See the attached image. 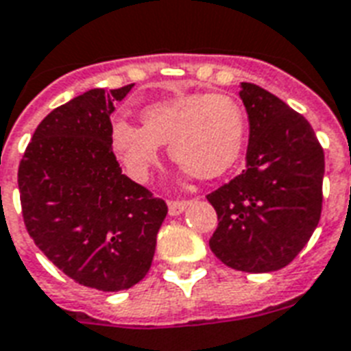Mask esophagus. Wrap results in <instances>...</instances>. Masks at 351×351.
Returning a JSON list of instances; mask_svg holds the SVG:
<instances>
[{
  "instance_id": "1",
  "label": "esophagus",
  "mask_w": 351,
  "mask_h": 351,
  "mask_svg": "<svg viewBox=\"0 0 351 351\" xmlns=\"http://www.w3.org/2000/svg\"><path fill=\"white\" fill-rule=\"evenodd\" d=\"M186 207H189V202H186V199H172V202H168V210H170V215L172 216L181 215Z\"/></svg>"
}]
</instances>
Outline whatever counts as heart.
Wrapping results in <instances>:
<instances>
[{
    "label": "heart",
    "mask_w": 351,
    "mask_h": 351,
    "mask_svg": "<svg viewBox=\"0 0 351 351\" xmlns=\"http://www.w3.org/2000/svg\"><path fill=\"white\" fill-rule=\"evenodd\" d=\"M246 136V116L235 97L191 92L147 105L142 125L114 120L109 141L123 170L135 181H147L168 144L176 165L199 179L222 176L235 165Z\"/></svg>",
    "instance_id": "obj_1"
}]
</instances>
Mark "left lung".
<instances>
[{
	"instance_id": "obj_1",
	"label": "left lung",
	"mask_w": 351,
	"mask_h": 351,
	"mask_svg": "<svg viewBox=\"0 0 351 351\" xmlns=\"http://www.w3.org/2000/svg\"><path fill=\"white\" fill-rule=\"evenodd\" d=\"M250 120L246 170L207 194L218 215L209 246L229 268L279 270L309 242L322 213L324 149L285 101L242 83Z\"/></svg>"
}]
</instances>
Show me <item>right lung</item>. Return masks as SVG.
<instances>
[{
  "instance_id": "1",
  "label": "right lung",
  "mask_w": 351,
  "mask_h": 351,
  "mask_svg": "<svg viewBox=\"0 0 351 351\" xmlns=\"http://www.w3.org/2000/svg\"><path fill=\"white\" fill-rule=\"evenodd\" d=\"M133 85L73 97L38 123L18 166L29 237L60 272L104 292L136 285L154 261L165 199L123 176L110 114Z\"/></svg>"
}]
</instances>
